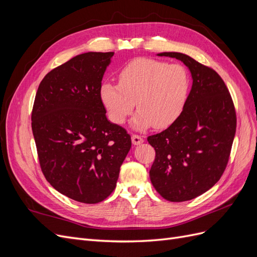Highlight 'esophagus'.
<instances>
[{"label":"esophagus","instance_id":"1","mask_svg":"<svg viewBox=\"0 0 257 257\" xmlns=\"http://www.w3.org/2000/svg\"><path fill=\"white\" fill-rule=\"evenodd\" d=\"M132 143H133V145L137 146V145H141L144 143V137L139 136V135H132Z\"/></svg>","mask_w":257,"mask_h":257}]
</instances>
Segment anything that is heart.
I'll use <instances>...</instances> for the list:
<instances>
[{
    "mask_svg": "<svg viewBox=\"0 0 257 257\" xmlns=\"http://www.w3.org/2000/svg\"><path fill=\"white\" fill-rule=\"evenodd\" d=\"M190 90L191 76L183 65L137 58L121 69L119 84L100 85L99 96L115 124L125 123L136 105L138 111L132 126L145 131L174 123L184 109Z\"/></svg>",
    "mask_w": 257,
    "mask_h": 257,
    "instance_id": "heart-1",
    "label": "heart"
}]
</instances>
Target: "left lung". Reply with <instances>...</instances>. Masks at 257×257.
<instances>
[{"instance_id":"obj_1","label":"left lung","mask_w":257,"mask_h":257,"mask_svg":"<svg viewBox=\"0 0 257 257\" xmlns=\"http://www.w3.org/2000/svg\"><path fill=\"white\" fill-rule=\"evenodd\" d=\"M160 57L183 62L192 89L180 116L165 131L148 137L155 160L150 180L169 201L195 198L220 180L236 133V111L228 89L215 71L180 52Z\"/></svg>"}]
</instances>
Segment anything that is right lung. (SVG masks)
I'll return each mask as SVG.
<instances>
[{"instance_id":"obj_1","label":"right lung","mask_w":257,"mask_h":257,"mask_svg":"<svg viewBox=\"0 0 257 257\" xmlns=\"http://www.w3.org/2000/svg\"><path fill=\"white\" fill-rule=\"evenodd\" d=\"M113 52H85L44 77L32 110L38 160L63 195L96 204L115 189L131 149L126 131L108 121L99 89Z\"/></svg>"}]
</instances>
